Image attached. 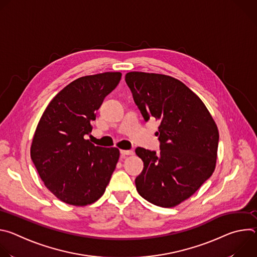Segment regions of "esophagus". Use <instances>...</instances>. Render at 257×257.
I'll use <instances>...</instances> for the list:
<instances>
[{
    "label": "esophagus",
    "instance_id": "esophagus-1",
    "mask_svg": "<svg viewBox=\"0 0 257 257\" xmlns=\"http://www.w3.org/2000/svg\"><path fill=\"white\" fill-rule=\"evenodd\" d=\"M120 153H121V155H122L123 157H125V156H133V155H134V152L131 151V150H129V151L122 150V151H120Z\"/></svg>",
    "mask_w": 257,
    "mask_h": 257
}]
</instances>
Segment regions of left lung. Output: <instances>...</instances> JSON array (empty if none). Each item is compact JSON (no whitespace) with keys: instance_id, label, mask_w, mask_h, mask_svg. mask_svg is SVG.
<instances>
[{"instance_id":"obj_1","label":"left lung","mask_w":257,"mask_h":257,"mask_svg":"<svg viewBox=\"0 0 257 257\" xmlns=\"http://www.w3.org/2000/svg\"><path fill=\"white\" fill-rule=\"evenodd\" d=\"M125 80L145 122H161V153L135 150L144 165L135 179L136 189L153 204L176 206L212 175L217 127L202 100L180 80L144 72H129Z\"/></svg>"}]
</instances>
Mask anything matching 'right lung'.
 <instances>
[{
    "instance_id": "add662e5",
    "label": "right lung",
    "mask_w": 257,
    "mask_h": 257,
    "mask_svg": "<svg viewBox=\"0 0 257 257\" xmlns=\"http://www.w3.org/2000/svg\"><path fill=\"white\" fill-rule=\"evenodd\" d=\"M121 76L120 72H105L71 82L51 100L36 127L31 160L46 187L65 203L95 202L116 169L119 150L95 146L84 136Z\"/></svg>"
}]
</instances>
